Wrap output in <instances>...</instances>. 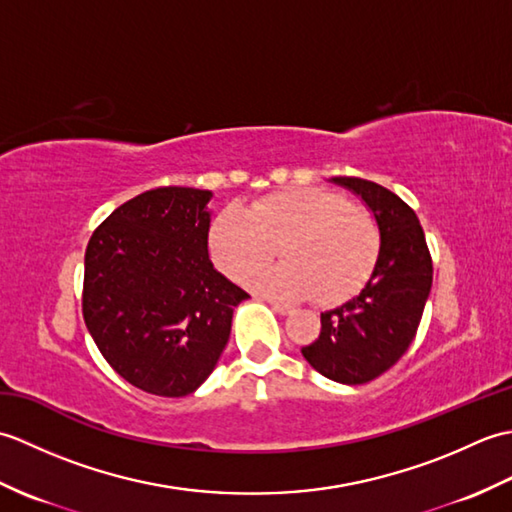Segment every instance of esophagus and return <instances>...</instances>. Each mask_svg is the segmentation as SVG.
Segmentation results:
<instances>
[{"label": "esophagus", "instance_id": "34e87169", "mask_svg": "<svg viewBox=\"0 0 512 512\" xmlns=\"http://www.w3.org/2000/svg\"><path fill=\"white\" fill-rule=\"evenodd\" d=\"M266 301L270 303V308H273V310L279 312V314H290V312H292V308L286 306V303H279V301H275V299H266Z\"/></svg>", "mask_w": 512, "mask_h": 512}]
</instances>
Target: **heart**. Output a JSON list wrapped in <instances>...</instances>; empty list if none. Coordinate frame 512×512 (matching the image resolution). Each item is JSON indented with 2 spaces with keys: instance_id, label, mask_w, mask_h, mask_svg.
Returning <instances> with one entry per match:
<instances>
[{
  "instance_id": "1",
  "label": "heart",
  "mask_w": 512,
  "mask_h": 512,
  "mask_svg": "<svg viewBox=\"0 0 512 512\" xmlns=\"http://www.w3.org/2000/svg\"><path fill=\"white\" fill-rule=\"evenodd\" d=\"M288 262L257 279V286L288 299L314 295L334 306L356 295L372 275L380 228L372 211L345 195L303 187L257 200L246 211L228 206L209 231L213 262L235 281L253 279L273 259Z\"/></svg>"
}]
</instances>
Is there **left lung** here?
I'll return each mask as SVG.
<instances>
[{
  "instance_id": "left-lung-1",
  "label": "left lung",
  "mask_w": 512,
  "mask_h": 512,
  "mask_svg": "<svg viewBox=\"0 0 512 512\" xmlns=\"http://www.w3.org/2000/svg\"><path fill=\"white\" fill-rule=\"evenodd\" d=\"M374 213L380 250L365 288L343 306L321 314L319 339L301 347L325 378L363 385L385 374L416 339L433 284V262L418 215L396 193L363 178H332Z\"/></svg>"
}]
</instances>
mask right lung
Wrapping results in <instances>:
<instances>
[{"label":"right lung","mask_w":512,"mask_h":512,"mask_svg":"<svg viewBox=\"0 0 512 512\" xmlns=\"http://www.w3.org/2000/svg\"><path fill=\"white\" fill-rule=\"evenodd\" d=\"M209 200L191 187L145 191L107 215L85 248V325L114 372L147 394H193L248 299L213 268Z\"/></svg>","instance_id":"right-lung-1"}]
</instances>
